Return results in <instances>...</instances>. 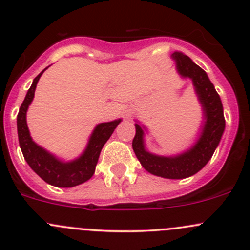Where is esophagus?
<instances>
[{"mask_svg":"<svg viewBox=\"0 0 250 250\" xmlns=\"http://www.w3.org/2000/svg\"><path fill=\"white\" fill-rule=\"evenodd\" d=\"M132 113H133V110H132V109L126 110V117H131V114H132Z\"/></svg>","mask_w":250,"mask_h":250,"instance_id":"1","label":"esophagus"}]
</instances>
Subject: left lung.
I'll use <instances>...</instances> for the list:
<instances>
[{
	"instance_id": "8db88e82",
	"label": "left lung",
	"mask_w": 250,
	"mask_h": 250,
	"mask_svg": "<svg viewBox=\"0 0 250 250\" xmlns=\"http://www.w3.org/2000/svg\"><path fill=\"white\" fill-rule=\"evenodd\" d=\"M172 59L176 61L178 73L184 78H190L195 86L199 101L203 109L205 124L197 142L184 153L176 156H160L149 153L144 146V131L138 124L132 141V148L140 163L149 173L168 179H183L203 168L212 158L215 148L225 130L221 100L207 73L194 63V61L181 51H174Z\"/></svg>"
}]
</instances>
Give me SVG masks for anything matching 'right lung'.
<instances>
[{
    "mask_svg": "<svg viewBox=\"0 0 250 250\" xmlns=\"http://www.w3.org/2000/svg\"><path fill=\"white\" fill-rule=\"evenodd\" d=\"M47 68L43 69L33 79L32 85L27 91L24 102L20 106L17 117L18 137H19L20 148H21L25 160L43 181L47 182L48 184L54 185V187L72 188L91 178L104 143L109 140L113 131L119 125L122 119L109 123H101V124L97 125L94 132L90 136L86 149L76 160L63 163L54 155H51L45 149L33 142L26 124L27 108L32 102L33 96H35L36 85H37L43 72Z\"/></svg>",
    "mask_w": 250,
    "mask_h": 250,
    "instance_id": "obj_1",
    "label": "right lung"
}]
</instances>
